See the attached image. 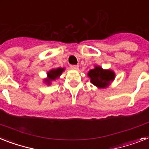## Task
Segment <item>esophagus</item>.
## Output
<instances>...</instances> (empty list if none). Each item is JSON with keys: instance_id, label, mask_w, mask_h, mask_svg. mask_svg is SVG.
Instances as JSON below:
<instances>
[{"instance_id": "34e87169", "label": "esophagus", "mask_w": 149, "mask_h": 149, "mask_svg": "<svg viewBox=\"0 0 149 149\" xmlns=\"http://www.w3.org/2000/svg\"><path fill=\"white\" fill-rule=\"evenodd\" d=\"M70 68L72 70H78L79 66H77V65H72V66H70Z\"/></svg>"}]
</instances>
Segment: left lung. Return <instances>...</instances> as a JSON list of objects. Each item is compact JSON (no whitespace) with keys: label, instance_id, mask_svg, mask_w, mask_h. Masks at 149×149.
<instances>
[{"label":"left lung","instance_id":"left-lung-1","mask_svg":"<svg viewBox=\"0 0 149 149\" xmlns=\"http://www.w3.org/2000/svg\"><path fill=\"white\" fill-rule=\"evenodd\" d=\"M88 77L90 82L98 88L103 89L109 85L115 79V72L110 70H103L100 66H95V68L89 70Z\"/></svg>","mask_w":149,"mask_h":149}]
</instances>
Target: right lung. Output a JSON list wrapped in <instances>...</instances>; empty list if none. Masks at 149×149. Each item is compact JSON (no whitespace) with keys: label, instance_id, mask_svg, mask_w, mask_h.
Listing matches in <instances>:
<instances>
[{"label":"right lung","instance_id":"1","mask_svg":"<svg viewBox=\"0 0 149 149\" xmlns=\"http://www.w3.org/2000/svg\"><path fill=\"white\" fill-rule=\"evenodd\" d=\"M63 71V68L53 69L51 70H49V72H47V78L44 79V82L47 83V85H49L50 83H51V81L55 80L56 79H57L60 75L62 74V72Z\"/></svg>","mask_w":149,"mask_h":149}]
</instances>
